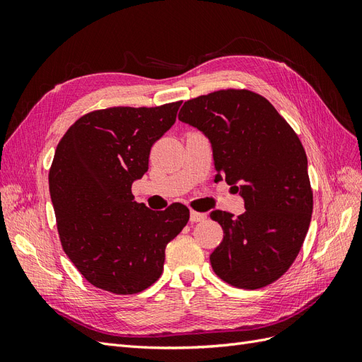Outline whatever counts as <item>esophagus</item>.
Wrapping results in <instances>:
<instances>
[{
    "mask_svg": "<svg viewBox=\"0 0 362 362\" xmlns=\"http://www.w3.org/2000/svg\"><path fill=\"white\" fill-rule=\"evenodd\" d=\"M205 218H206V214H205V213H199V211H194V210L190 211V222H192V223L204 222Z\"/></svg>",
    "mask_w": 362,
    "mask_h": 362,
    "instance_id": "1",
    "label": "esophagus"
}]
</instances>
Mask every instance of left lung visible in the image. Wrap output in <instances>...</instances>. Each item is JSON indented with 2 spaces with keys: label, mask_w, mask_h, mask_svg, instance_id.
Masks as SVG:
<instances>
[{
  "label": "left lung",
  "mask_w": 362,
  "mask_h": 362,
  "mask_svg": "<svg viewBox=\"0 0 362 362\" xmlns=\"http://www.w3.org/2000/svg\"><path fill=\"white\" fill-rule=\"evenodd\" d=\"M178 119L211 144L216 181L245 201L238 217L213 211L223 240L210 255L218 278L238 288L276 281L298 257L313 213L308 160L299 137L266 98L218 90L185 101Z\"/></svg>",
  "instance_id": "left-lung-1"
}]
</instances>
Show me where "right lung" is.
Masks as SVG:
<instances>
[{
    "mask_svg": "<svg viewBox=\"0 0 362 362\" xmlns=\"http://www.w3.org/2000/svg\"><path fill=\"white\" fill-rule=\"evenodd\" d=\"M181 103L113 107L84 115L54 154L49 193L62 246L92 286L134 294L163 273L164 249L190 211L173 204L152 211L131 185L148 172L149 151L177 120Z\"/></svg>",
    "mask_w": 362,
    "mask_h": 362,
    "instance_id": "1",
    "label": "right lung"
}]
</instances>
